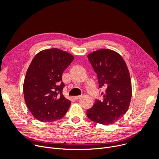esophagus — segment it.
Returning <instances> with one entry per match:
<instances>
[{
    "instance_id": "34e87169",
    "label": "esophagus",
    "mask_w": 159,
    "mask_h": 159,
    "mask_svg": "<svg viewBox=\"0 0 159 159\" xmlns=\"http://www.w3.org/2000/svg\"><path fill=\"white\" fill-rule=\"evenodd\" d=\"M81 97V96H74V100H79L80 98Z\"/></svg>"
}]
</instances>
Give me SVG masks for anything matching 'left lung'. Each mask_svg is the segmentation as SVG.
I'll list each match as a JSON object with an SVG mask.
<instances>
[{"mask_svg":"<svg viewBox=\"0 0 159 159\" xmlns=\"http://www.w3.org/2000/svg\"><path fill=\"white\" fill-rule=\"evenodd\" d=\"M97 74L99 87L105 89L103 100L96 99L87 111L93 122L108 125L124 116L129 107L132 89L129 70L117 52L102 48L87 56Z\"/></svg>","mask_w":159,"mask_h":159,"instance_id":"1","label":"left lung"}]
</instances>
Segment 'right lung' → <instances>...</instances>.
<instances>
[{
    "mask_svg": "<svg viewBox=\"0 0 159 159\" xmlns=\"http://www.w3.org/2000/svg\"><path fill=\"white\" fill-rule=\"evenodd\" d=\"M74 56L58 48L47 49L36 54L30 63L23 84L25 101L32 115L41 122L62 118L71 102L63 94V71Z\"/></svg>",
    "mask_w": 159,
    "mask_h": 159,
    "instance_id": "1",
    "label": "right lung"
}]
</instances>
